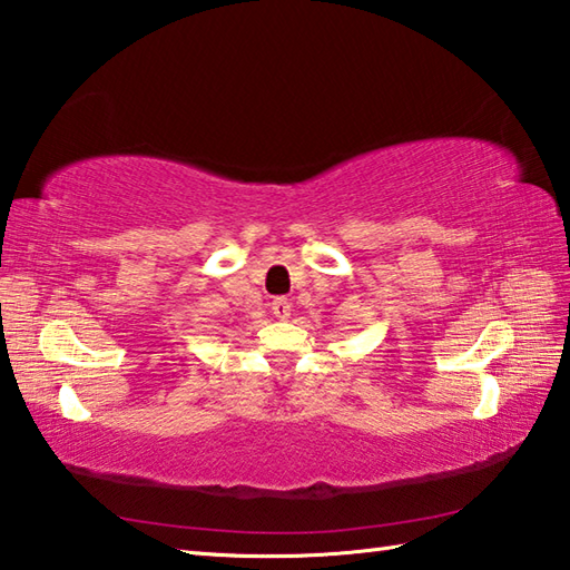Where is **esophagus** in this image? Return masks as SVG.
<instances>
[{"label": "esophagus", "instance_id": "obj_1", "mask_svg": "<svg viewBox=\"0 0 570 570\" xmlns=\"http://www.w3.org/2000/svg\"><path fill=\"white\" fill-rule=\"evenodd\" d=\"M271 312L275 314L277 320L285 322V320H289V312H293V305H289V302H287L285 297H275V299L271 302Z\"/></svg>", "mask_w": 570, "mask_h": 570}]
</instances>
